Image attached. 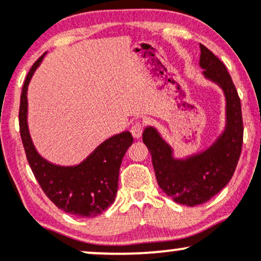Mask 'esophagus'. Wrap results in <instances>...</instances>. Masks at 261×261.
<instances>
[{
    "instance_id": "esophagus-1",
    "label": "esophagus",
    "mask_w": 261,
    "mask_h": 261,
    "mask_svg": "<svg viewBox=\"0 0 261 261\" xmlns=\"http://www.w3.org/2000/svg\"><path fill=\"white\" fill-rule=\"evenodd\" d=\"M130 131H131V135H133L135 139H140L143 133V124L141 121H136L135 124H133Z\"/></svg>"
}]
</instances>
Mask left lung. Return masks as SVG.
Masks as SVG:
<instances>
[{"instance_id":"8db88e82","label":"left lung","mask_w":261,"mask_h":261,"mask_svg":"<svg viewBox=\"0 0 261 261\" xmlns=\"http://www.w3.org/2000/svg\"><path fill=\"white\" fill-rule=\"evenodd\" d=\"M200 67L205 79L216 83L226 98V126L216 141L199 153L175 158L173 148L157 128L147 126L142 135L152 155L160 188L175 202L197 206L208 201L228 184L243 145L241 99L223 62L200 44Z\"/></svg>"}]
</instances>
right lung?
Instances as JSON below:
<instances>
[{
  "mask_svg": "<svg viewBox=\"0 0 261 261\" xmlns=\"http://www.w3.org/2000/svg\"><path fill=\"white\" fill-rule=\"evenodd\" d=\"M45 55L32 66L20 94L19 130L27 160L45 195L60 210L77 217H95L115 200L122 157L134 139L128 131L114 135L76 166H58L41 157L29 134L27 93Z\"/></svg>",
  "mask_w": 261,
  "mask_h": 261,
  "instance_id": "right-lung-1",
  "label": "right lung"
}]
</instances>
